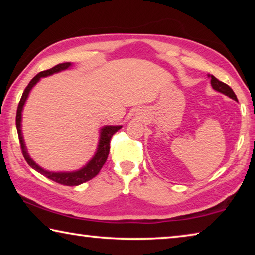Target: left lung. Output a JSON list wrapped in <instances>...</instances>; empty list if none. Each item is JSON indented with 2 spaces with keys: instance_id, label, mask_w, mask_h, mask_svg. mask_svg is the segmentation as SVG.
<instances>
[{
  "instance_id": "obj_1",
  "label": "left lung",
  "mask_w": 255,
  "mask_h": 255,
  "mask_svg": "<svg viewBox=\"0 0 255 255\" xmlns=\"http://www.w3.org/2000/svg\"><path fill=\"white\" fill-rule=\"evenodd\" d=\"M208 77H210V84H211V86H213L214 90H216V91L221 92V93H223V94H225V96H227L228 98L233 99V100L237 101V98H236V96H235V93H234V91H233V90L230 88V86L224 83V82H221L219 80L216 79V77H215L214 75L208 74Z\"/></svg>"
}]
</instances>
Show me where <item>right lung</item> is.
<instances>
[{"label":"right lung","instance_id":"right-lung-1","mask_svg":"<svg viewBox=\"0 0 255 255\" xmlns=\"http://www.w3.org/2000/svg\"><path fill=\"white\" fill-rule=\"evenodd\" d=\"M73 64L72 63H63V64H58V65L54 66L53 68L47 71H42L39 74H37L33 79L30 81V83L28 84L27 88L23 91L22 97H21V100L19 102L18 106V110H16V118H15V123H16V130H18V136H19V140H20V145H21V149H22V154L25 158V161L29 164L30 166L32 167L33 170H36L37 172H39L40 174H42L46 178H48L49 180H53L55 182L64 184V185H71V187H74V185H79L86 182V181L93 179L96 176L100 170L102 169L103 164L106 163L108 155H109V150H110V140L111 137L114 133L117 132L119 129H122V125H117V126H114V125H106L100 129V136H99V143H98V147H97V152L94 153L92 158L85 164L84 166H82L81 169L75 170V171H64V172H53V171H48L41 167L40 165L33 161V159L30 157V155L27 150V146H25L24 139H23V135H22V111H23V107L27 102V99L29 97L30 92L33 89V86L36 85L38 82L40 81L41 77H47L50 76L53 74H56V73L66 71L68 68L72 67Z\"/></svg>","mask_w":255,"mask_h":255}]
</instances>
